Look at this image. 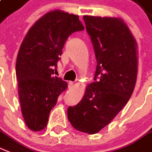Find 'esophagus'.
<instances>
[{
	"mask_svg": "<svg viewBox=\"0 0 152 152\" xmlns=\"http://www.w3.org/2000/svg\"><path fill=\"white\" fill-rule=\"evenodd\" d=\"M74 86H75V83H73V82H69V83H68V87H69V89H72Z\"/></svg>",
	"mask_w": 152,
	"mask_h": 152,
	"instance_id": "34e87169",
	"label": "esophagus"
}]
</instances>
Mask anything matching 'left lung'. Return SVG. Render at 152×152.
Returning <instances> with one entry per match:
<instances>
[{"label": "left lung", "instance_id": "1", "mask_svg": "<svg viewBox=\"0 0 152 152\" xmlns=\"http://www.w3.org/2000/svg\"><path fill=\"white\" fill-rule=\"evenodd\" d=\"M97 60L94 80L67 115L72 126L95 134L114 119L132 96L138 73L137 43L120 18L83 17Z\"/></svg>", "mask_w": 152, "mask_h": 152}]
</instances>
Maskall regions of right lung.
Returning <instances> with one entry per match:
<instances>
[{
  "label": "right lung",
  "instance_id": "obj_1",
  "mask_svg": "<svg viewBox=\"0 0 152 152\" xmlns=\"http://www.w3.org/2000/svg\"><path fill=\"white\" fill-rule=\"evenodd\" d=\"M84 26L78 16L61 10L45 13L29 28L18 51L16 76L20 110L26 126L39 132L47 126L51 110L67 88L54 68L69 35Z\"/></svg>",
  "mask_w": 152,
  "mask_h": 152
}]
</instances>
